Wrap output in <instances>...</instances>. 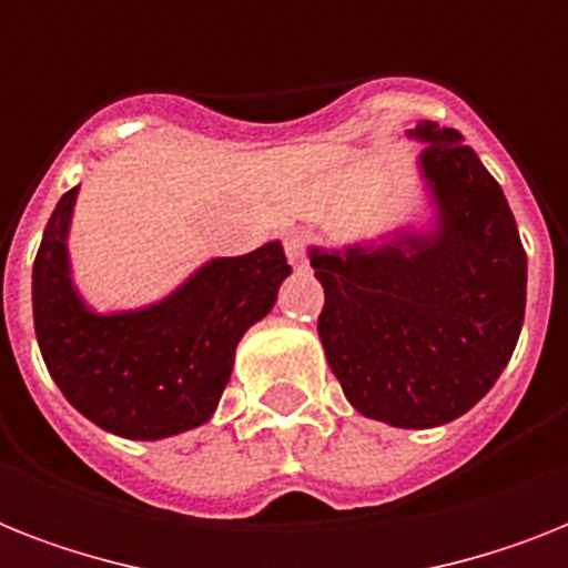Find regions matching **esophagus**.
I'll return each mask as SVG.
<instances>
[{"label": "esophagus", "instance_id": "34e87169", "mask_svg": "<svg viewBox=\"0 0 568 568\" xmlns=\"http://www.w3.org/2000/svg\"><path fill=\"white\" fill-rule=\"evenodd\" d=\"M283 247H285V256L292 262L294 268H303L306 265V247H308V236L303 233H288L283 239Z\"/></svg>", "mask_w": 568, "mask_h": 568}]
</instances>
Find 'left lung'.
<instances>
[{
  "label": "left lung",
  "instance_id": "8db88e82",
  "mask_svg": "<svg viewBox=\"0 0 568 568\" xmlns=\"http://www.w3.org/2000/svg\"><path fill=\"white\" fill-rule=\"evenodd\" d=\"M440 227L376 251H312L324 285L317 335L364 417L432 428L467 414L514 356L528 260L514 212L455 128L419 122Z\"/></svg>",
  "mask_w": 568,
  "mask_h": 568
}]
</instances>
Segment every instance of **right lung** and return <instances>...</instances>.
I'll use <instances>...</instances> for the list:
<instances>
[{"mask_svg":"<svg viewBox=\"0 0 568 568\" xmlns=\"http://www.w3.org/2000/svg\"><path fill=\"white\" fill-rule=\"evenodd\" d=\"M78 186L45 224L31 274L34 332L58 388L104 432L156 440L212 417L247 326L265 317L292 265L283 244L212 260L142 312L92 315L72 288L67 230Z\"/></svg>","mask_w":568,"mask_h":568,"instance_id":"obj_1","label":"right lung"}]
</instances>
